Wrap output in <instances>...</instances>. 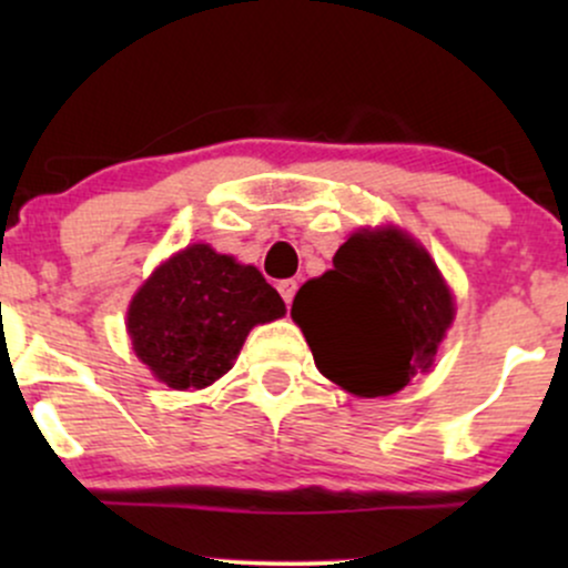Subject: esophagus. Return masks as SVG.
I'll list each match as a JSON object with an SVG mask.
<instances>
[{
  "label": "esophagus",
  "instance_id": "34e87169",
  "mask_svg": "<svg viewBox=\"0 0 568 568\" xmlns=\"http://www.w3.org/2000/svg\"><path fill=\"white\" fill-rule=\"evenodd\" d=\"M277 291H280V296H283V302L291 306L293 296H296V291H298V283H296V280H280Z\"/></svg>",
  "mask_w": 568,
  "mask_h": 568
}]
</instances>
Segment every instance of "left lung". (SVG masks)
<instances>
[{"label":"left lung","mask_w":568,"mask_h":568,"mask_svg":"<svg viewBox=\"0 0 568 568\" xmlns=\"http://www.w3.org/2000/svg\"><path fill=\"white\" fill-rule=\"evenodd\" d=\"M291 317L323 376L379 397L433 366L454 302L425 247L389 226L352 234L334 270L298 288Z\"/></svg>","instance_id":"1"}]
</instances>
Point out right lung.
Returning a JSON list of instances; mask_svg holds the SVG:
<instances>
[{"instance_id": "right-lung-1", "label": "right lung", "mask_w": 568, "mask_h": 568, "mask_svg": "<svg viewBox=\"0 0 568 568\" xmlns=\"http://www.w3.org/2000/svg\"><path fill=\"white\" fill-rule=\"evenodd\" d=\"M285 315L256 266L189 245L135 293L128 334L135 355L173 389H202L232 368L247 331Z\"/></svg>"}]
</instances>
